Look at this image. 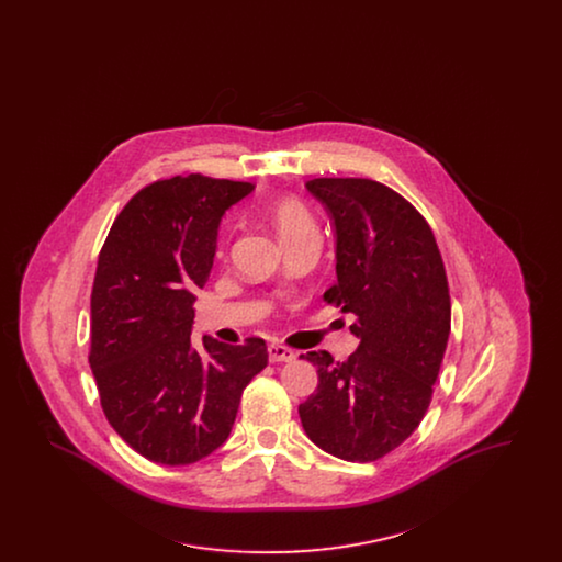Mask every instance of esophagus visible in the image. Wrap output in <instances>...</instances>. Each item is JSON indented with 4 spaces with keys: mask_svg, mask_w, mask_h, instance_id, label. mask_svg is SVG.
Here are the masks:
<instances>
[{
    "mask_svg": "<svg viewBox=\"0 0 562 562\" xmlns=\"http://www.w3.org/2000/svg\"><path fill=\"white\" fill-rule=\"evenodd\" d=\"M268 353L269 362H291V360H294L293 349L284 348L280 344H271Z\"/></svg>",
    "mask_w": 562,
    "mask_h": 562,
    "instance_id": "obj_1",
    "label": "esophagus"
}]
</instances>
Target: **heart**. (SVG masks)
I'll return each mask as SVG.
<instances>
[{"label":"heart","instance_id":"obj_1","mask_svg":"<svg viewBox=\"0 0 562 562\" xmlns=\"http://www.w3.org/2000/svg\"><path fill=\"white\" fill-rule=\"evenodd\" d=\"M271 218H273V225L280 234V240L291 241L305 236V234H314L318 232L316 227V221L310 213V209L296 200V198H284V200H278L273 206H271Z\"/></svg>","mask_w":562,"mask_h":562}]
</instances>
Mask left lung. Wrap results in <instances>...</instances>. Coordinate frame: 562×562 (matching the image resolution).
<instances>
[{"mask_svg": "<svg viewBox=\"0 0 562 562\" xmlns=\"http://www.w3.org/2000/svg\"><path fill=\"white\" fill-rule=\"evenodd\" d=\"M337 232V282L324 301L356 316L360 339L346 362L328 351L301 358L318 369L299 404L305 434L346 461H374L422 424L451 333L447 271L428 221L373 179H314Z\"/></svg>", "mask_w": 562, "mask_h": 562, "instance_id": "left-lung-1", "label": "left lung"}]
</instances>
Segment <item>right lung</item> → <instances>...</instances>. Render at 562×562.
<instances>
[{
	"label": "right lung",
	"instance_id": "1",
	"mask_svg": "<svg viewBox=\"0 0 562 562\" xmlns=\"http://www.w3.org/2000/svg\"><path fill=\"white\" fill-rule=\"evenodd\" d=\"M252 183L200 172L134 193L101 248L90 296V353L111 428L145 459L188 465L218 449L268 346L191 344L195 289L213 269L225 211Z\"/></svg>",
	"mask_w": 562,
	"mask_h": 562
}]
</instances>
